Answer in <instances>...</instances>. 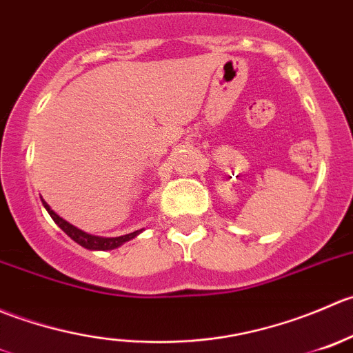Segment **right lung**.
<instances>
[{"mask_svg":"<svg viewBox=\"0 0 353 353\" xmlns=\"http://www.w3.org/2000/svg\"><path fill=\"white\" fill-rule=\"evenodd\" d=\"M41 201H43V205L46 208V211L50 212V216L53 218V221L57 223L59 228H61L63 232H65L66 235H68L70 239L73 240V242H77L79 245H82L83 249H89V250H113V249H117V247L123 245V243L128 242V240L135 239L139 233L144 232V230H137V232L127 233V235H121V236H96V235H90V233L82 232L80 228L73 226L72 223L65 221L61 216H58L57 212H54L53 209L50 208V204H48V202L44 201L43 197H41Z\"/></svg>","mask_w":353,"mask_h":353,"instance_id":"right-lung-1","label":"right lung"}]
</instances>
